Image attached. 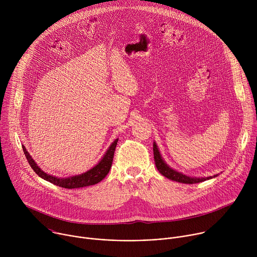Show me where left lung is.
<instances>
[{
	"instance_id": "8db88e82",
	"label": "left lung",
	"mask_w": 257,
	"mask_h": 257,
	"mask_svg": "<svg viewBox=\"0 0 257 257\" xmlns=\"http://www.w3.org/2000/svg\"><path fill=\"white\" fill-rule=\"evenodd\" d=\"M154 156H155V162H156V167L159 170V172L165 176L166 178L172 180V181H176V182H180V183H184V184H195V183H200L209 179H212L214 177L217 176L213 175V176H209V177H201V178H197V177H190L187 176L185 174H183L181 172H178L177 170L172 169L163 159L159 148L156 142H154Z\"/></svg>"
}]
</instances>
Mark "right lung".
<instances>
[{
  "label": "right lung",
  "mask_w": 257,
  "mask_h": 257,
  "mask_svg": "<svg viewBox=\"0 0 257 257\" xmlns=\"http://www.w3.org/2000/svg\"><path fill=\"white\" fill-rule=\"evenodd\" d=\"M118 140H119V138H117L113 141V143L108 146L107 151L105 152V154L103 155L101 160L95 166H93L91 169H89L88 171H86L82 174L70 176V177H66V178L56 177V176H53V175H50V174L44 172L38 166V164L34 162V160L29 155V153L27 152L24 145H22V149H23L24 155H25L30 167L42 179L49 181V182L53 183V184L63 187V188L74 189V188H81V187H86V186L97 184L98 182H100L108 174L109 169H111V167H112L114 153H115V149H116Z\"/></svg>",
  "instance_id": "1"
}]
</instances>
